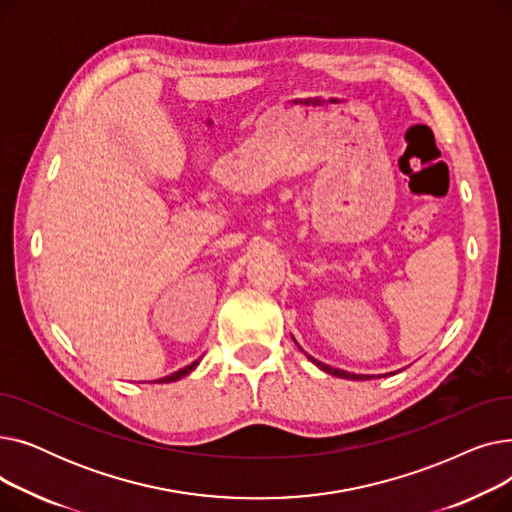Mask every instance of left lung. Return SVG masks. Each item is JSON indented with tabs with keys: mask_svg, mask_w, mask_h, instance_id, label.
Segmentation results:
<instances>
[{
	"mask_svg": "<svg viewBox=\"0 0 512 512\" xmlns=\"http://www.w3.org/2000/svg\"><path fill=\"white\" fill-rule=\"evenodd\" d=\"M319 369H324L326 373H332V375H336V378H346V380H371L373 375H357V373H348V371H342V369H336V367H330V365H326V363H321V361H317V359H313V357H309Z\"/></svg>",
	"mask_w": 512,
	"mask_h": 512,
	"instance_id": "8db88e82",
	"label": "left lung"
}]
</instances>
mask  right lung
I'll return each instance as SVG.
<instances>
[{"label": "right lung", "instance_id": "add662e5", "mask_svg": "<svg viewBox=\"0 0 512 512\" xmlns=\"http://www.w3.org/2000/svg\"><path fill=\"white\" fill-rule=\"evenodd\" d=\"M199 365V361H193L191 365H186V367H182V369H178V371H174L172 375H166V378H161V380H157V384H168V382H176V380H180V378H184V375H188L191 373L195 367Z\"/></svg>", "mask_w": 512, "mask_h": 512}]
</instances>
